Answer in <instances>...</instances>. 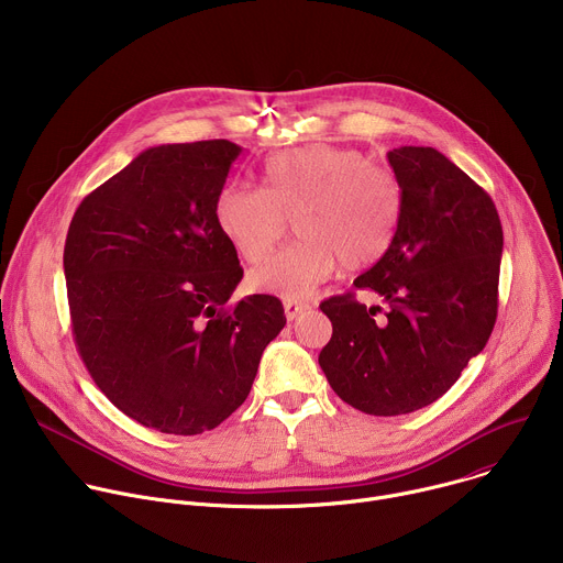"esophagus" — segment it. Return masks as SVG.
<instances>
[{"label": "esophagus", "instance_id": "obj_1", "mask_svg": "<svg viewBox=\"0 0 563 563\" xmlns=\"http://www.w3.org/2000/svg\"><path fill=\"white\" fill-rule=\"evenodd\" d=\"M309 309V302H305V300H285V316L289 318V320H294V318H298L302 311H307Z\"/></svg>", "mask_w": 563, "mask_h": 563}]
</instances>
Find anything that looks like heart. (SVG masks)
I'll use <instances>...</instances> for the list:
<instances>
[{
  "label": "heart",
  "mask_w": 563,
  "mask_h": 563,
  "mask_svg": "<svg viewBox=\"0 0 563 563\" xmlns=\"http://www.w3.org/2000/svg\"><path fill=\"white\" fill-rule=\"evenodd\" d=\"M263 189L227 183L213 218L233 252L263 261L294 218L300 235L252 272L250 283L267 294L300 300L339 267L374 265L391 245L406 191L394 172L372 165L352 146L307 144L272 155L261 172Z\"/></svg>",
  "instance_id": "heart-1"
}]
</instances>
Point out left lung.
Segmentation results:
<instances>
[{
  "label": "left lung",
  "mask_w": 563,
  "mask_h": 563,
  "mask_svg": "<svg viewBox=\"0 0 563 563\" xmlns=\"http://www.w3.org/2000/svg\"><path fill=\"white\" fill-rule=\"evenodd\" d=\"M387 159L406 191L404 216L389 250L354 280L383 296L387 318L354 294L320 302L332 339L318 363L345 404L374 417L434 404L486 347L504 252L493 198L443 153L400 146Z\"/></svg>",
  "instance_id": "1"
}]
</instances>
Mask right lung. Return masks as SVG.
I'll return each instance as SVG.
<instances>
[{
	"instance_id": "obj_1",
	"label": "right lung",
	"mask_w": 563,
	"mask_h": 563,
	"mask_svg": "<svg viewBox=\"0 0 563 563\" xmlns=\"http://www.w3.org/2000/svg\"><path fill=\"white\" fill-rule=\"evenodd\" d=\"M240 151L151 146L79 202L66 233L77 352L118 410L165 434H202L243 406L287 323L276 296L229 302L243 267L213 202Z\"/></svg>"
}]
</instances>
